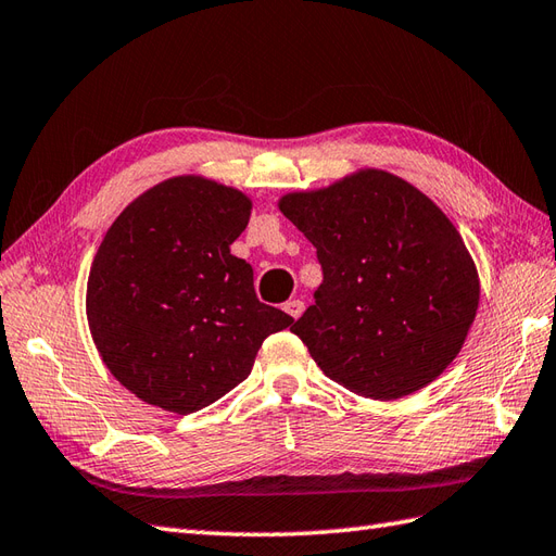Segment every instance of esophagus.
<instances>
[{"instance_id": "1", "label": "esophagus", "mask_w": 556, "mask_h": 556, "mask_svg": "<svg viewBox=\"0 0 556 556\" xmlns=\"http://www.w3.org/2000/svg\"><path fill=\"white\" fill-rule=\"evenodd\" d=\"M283 309H287V313L293 317V319H299L301 315H303V309H305V305H303V301H299V299H293V301H289L287 305H283Z\"/></svg>"}]
</instances>
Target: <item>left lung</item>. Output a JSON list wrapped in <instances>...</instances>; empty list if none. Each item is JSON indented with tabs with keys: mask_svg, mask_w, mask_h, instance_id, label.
<instances>
[{
	"mask_svg": "<svg viewBox=\"0 0 556 556\" xmlns=\"http://www.w3.org/2000/svg\"><path fill=\"white\" fill-rule=\"evenodd\" d=\"M279 211L317 249L321 283L291 331L343 389L395 400L441 377L479 309V273L447 215L386 170H357Z\"/></svg>",
	"mask_w": 556,
	"mask_h": 556,
	"instance_id": "8db88e82",
	"label": "left lung"
}]
</instances>
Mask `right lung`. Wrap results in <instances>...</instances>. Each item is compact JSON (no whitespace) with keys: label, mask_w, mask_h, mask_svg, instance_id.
<instances>
[{"label":"right lung","mask_w":556,"mask_h":556,"mask_svg":"<svg viewBox=\"0 0 556 556\" xmlns=\"http://www.w3.org/2000/svg\"><path fill=\"white\" fill-rule=\"evenodd\" d=\"M251 199L182 175L115 217L87 279V321L127 391L177 415L208 407L249 377L269 333L293 317L257 301L253 267L229 247Z\"/></svg>","instance_id":"add662e5"}]
</instances>
